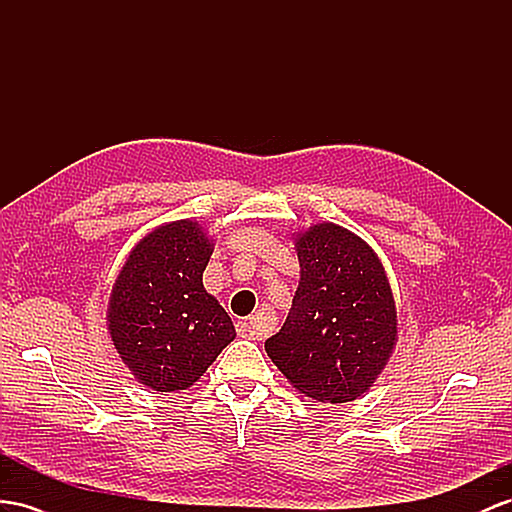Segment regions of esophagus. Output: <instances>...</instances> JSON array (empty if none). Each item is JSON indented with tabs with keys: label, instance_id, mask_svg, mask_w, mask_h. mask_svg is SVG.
Masks as SVG:
<instances>
[{
	"label": "esophagus",
	"instance_id": "1",
	"mask_svg": "<svg viewBox=\"0 0 512 512\" xmlns=\"http://www.w3.org/2000/svg\"><path fill=\"white\" fill-rule=\"evenodd\" d=\"M238 333H240L242 337H246V339H261V337H266L264 329H261V324H259L255 318L240 322V324H238Z\"/></svg>",
	"mask_w": 512,
	"mask_h": 512
}]
</instances>
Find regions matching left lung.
Returning a JSON list of instances; mask_svg holds the SVG:
<instances>
[{"instance_id": "1", "label": "left lung", "mask_w": 512, "mask_h": 512, "mask_svg": "<svg viewBox=\"0 0 512 512\" xmlns=\"http://www.w3.org/2000/svg\"><path fill=\"white\" fill-rule=\"evenodd\" d=\"M300 281L290 316L266 352L316 402L361 398L398 342V311L374 248L335 222L294 238Z\"/></svg>"}]
</instances>
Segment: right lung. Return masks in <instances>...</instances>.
Returning a JSON list of instances; mask_svg holds the SVG:
<instances>
[{
  "label": "right lung",
  "mask_w": 512,
  "mask_h": 512,
  "mask_svg": "<svg viewBox=\"0 0 512 512\" xmlns=\"http://www.w3.org/2000/svg\"><path fill=\"white\" fill-rule=\"evenodd\" d=\"M212 253L214 240L199 222H166L131 248L112 285V344L153 391L188 389L235 339L227 311L203 287Z\"/></svg>",
  "instance_id": "1"
}]
</instances>
